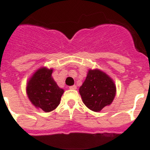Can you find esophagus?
<instances>
[{
	"label": "esophagus",
	"instance_id": "34e87169",
	"mask_svg": "<svg viewBox=\"0 0 150 150\" xmlns=\"http://www.w3.org/2000/svg\"><path fill=\"white\" fill-rule=\"evenodd\" d=\"M69 89H71V90H76V89H77V86H76V85L70 86V87H69Z\"/></svg>",
	"mask_w": 150,
	"mask_h": 150
}]
</instances>
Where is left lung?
Instances as JSON below:
<instances>
[{
  "instance_id": "8db88e82",
  "label": "left lung",
  "mask_w": 150,
  "mask_h": 150,
  "mask_svg": "<svg viewBox=\"0 0 150 150\" xmlns=\"http://www.w3.org/2000/svg\"><path fill=\"white\" fill-rule=\"evenodd\" d=\"M79 93L88 109L100 112L112 103L116 94V86L106 72L99 69H90L79 88Z\"/></svg>"
}]
</instances>
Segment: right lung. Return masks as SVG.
Segmentation results:
<instances>
[{"label":"right lung","mask_w":150,"mask_h":150,"mask_svg":"<svg viewBox=\"0 0 150 150\" xmlns=\"http://www.w3.org/2000/svg\"><path fill=\"white\" fill-rule=\"evenodd\" d=\"M53 69L45 66L39 68L27 81L28 98L36 109L49 112L56 109L60 103L64 90L57 85L52 77Z\"/></svg>","instance_id":"1"}]
</instances>
